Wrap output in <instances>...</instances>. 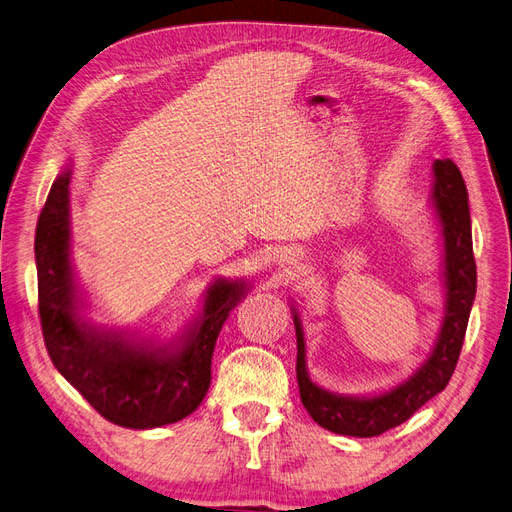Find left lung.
Here are the masks:
<instances>
[{
    "mask_svg": "<svg viewBox=\"0 0 512 512\" xmlns=\"http://www.w3.org/2000/svg\"><path fill=\"white\" fill-rule=\"evenodd\" d=\"M433 205L440 215L444 235V284L446 314L442 331L425 365L397 389L378 397H342L320 389L305 367V339L299 316L297 329V380L305 410L314 421L333 433L354 438H374L389 431L446 389L457 367L470 309L476 294V262L472 252V228L468 190L453 160L433 162Z\"/></svg>",
    "mask_w": 512,
    "mask_h": 512,
    "instance_id": "left-lung-1",
    "label": "left lung"
}]
</instances>
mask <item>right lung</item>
I'll return each instance as SVG.
<instances>
[{
  "label": "right lung",
  "mask_w": 512,
  "mask_h": 512,
  "mask_svg": "<svg viewBox=\"0 0 512 512\" xmlns=\"http://www.w3.org/2000/svg\"><path fill=\"white\" fill-rule=\"evenodd\" d=\"M70 173L51 185L36 226L38 314L57 371L106 421L130 429L177 423L192 414L211 384V356L230 309L245 294L239 282H215L205 312L181 348L130 344L100 333L76 314L70 269Z\"/></svg>",
  "instance_id": "1"
}]
</instances>
